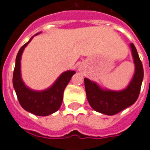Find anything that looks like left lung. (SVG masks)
<instances>
[{
	"mask_svg": "<svg viewBox=\"0 0 150 150\" xmlns=\"http://www.w3.org/2000/svg\"><path fill=\"white\" fill-rule=\"evenodd\" d=\"M130 48L135 65V72L126 88L121 91L104 89L96 82L84 78L88 103L98 112L112 116L132 105L137 100L144 77V71L137 49L132 43L130 44Z\"/></svg>",
	"mask_w": 150,
	"mask_h": 150,
	"instance_id": "8db88e82",
	"label": "left lung"
}]
</instances>
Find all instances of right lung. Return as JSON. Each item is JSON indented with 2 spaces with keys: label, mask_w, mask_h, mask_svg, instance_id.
Segmentation results:
<instances>
[{
  "label": "right lung",
  "mask_w": 150,
  "mask_h": 150,
  "mask_svg": "<svg viewBox=\"0 0 150 150\" xmlns=\"http://www.w3.org/2000/svg\"><path fill=\"white\" fill-rule=\"evenodd\" d=\"M33 38H31L29 42L21 46L17 54L13 75V84L18 101L25 110L36 116H49L59 110V108L61 107L63 99V91L75 71H67L63 72L51 87L42 91H35L28 88L21 79V59L23 50Z\"/></svg>",
  "instance_id": "obj_1"
}]
</instances>
